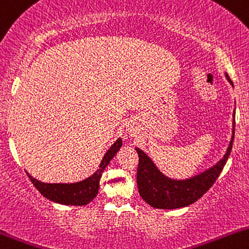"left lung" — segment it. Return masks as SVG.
<instances>
[{"label":"left lung","mask_w":249,"mask_h":249,"mask_svg":"<svg viewBox=\"0 0 249 249\" xmlns=\"http://www.w3.org/2000/svg\"><path fill=\"white\" fill-rule=\"evenodd\" d=\"M225 78L234 87V84L227 73H225ZM234 134L235 120H232L231 140L222 160L198 175L183 178V180H176V178H170L164 175L147 153L143 152L139 147H135L139 155L137 183L140 196L150 206L162 210L181 209V207H186L196 202L211 188L212 184L219 176L220 171L224 168L232 148Z\"/></svg>","instance_id":"8db88e82"}]
</instances>
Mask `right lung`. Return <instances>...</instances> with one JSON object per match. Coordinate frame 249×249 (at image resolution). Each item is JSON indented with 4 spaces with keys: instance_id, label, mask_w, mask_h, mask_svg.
<instances>
[{
    "instance_id": "add662e5",
    "label": "right lung",
    "mask_w": 249,
    "mask_h": 249,
    "mask_svg": "<svg viewBox=\"0 0 249 249\" xmlns=\"http://www.w3.org/2000/svg\"><path fill=\"white\" fill-rule=\"evenodd\" d=\"M122 146V139L119 138L111 146L107 153L104 155L103 160H101L98 169L92 174L91 176L83 181L73 182V183H45L33 176H31L26 171L27 176L33 183V186L40 192L43 196L49 200L57 202L62 205H73V206H84L91 202L98 194L99 180L102 178L104 169L107 168L110 160L114 156L119 152Z\"/></svg>"
}]
</instances>
